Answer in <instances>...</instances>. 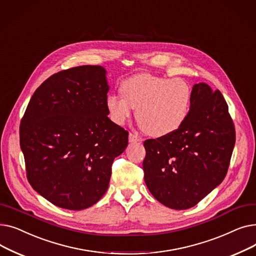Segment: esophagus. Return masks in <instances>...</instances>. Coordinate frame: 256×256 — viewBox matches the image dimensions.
Instances as JSON below:
<instances>
[{
	"instance_id": "34e87169",
	"label": "esophagus",
	"mask_w": 256,
	"mask_h": 256,
	"mask_svg": "<svg viewBox=\"0 0 256 256\" xmlns=\"http://www.w3.org/2000/svg\"><path fill=\"white\" fill-rule=\"evenodd\" d=\"M128 141H130V143H137V142H142L143 140H142V138L138 137L137 134H135V132H130V135H128Z\"/></svg>"
}]
</instances>
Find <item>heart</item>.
<instances>
[{"mask_svg": "<svg viewBox=\"0 0 256 256\" xmlns=\"http://www.w3.org/2000/svg\"><path fill=\"white\" fill-rule=\"evenodd\" d=\"M122 96L109 94L106 108L114 124L121 126L137 108L136 118L142 130L154 137H164L178 130L190 112L193 91L180 78H167L140 74L120 85Z\"/></svg>", "mask_w": 256, "mask_h": 256, "instance_id": "heart-1", "label": "heart"}]
</instances>
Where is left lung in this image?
Returning a JSON list of instances; mask_svg holds the SVG:
<instances>
[{"label":"left lung","mask_w":256,"mask_h":256,"mask_svg":"<svg viewBox=\"0 0 256 256\" xmlns=\"http://www.w3.org/2000/svg\"><path fill=\"white\" fill-rule=\"evenodd\" d=\"M190 112L170 135L144 141V180L152 196L173 210H186L226 176L236 143L234 121L219 90L193 86Z\"/></svg>","instance_id":"obj_1"}]
</instances>
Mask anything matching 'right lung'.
<instances>
[{
    "instance_id": "add662e5",
    "label": "right lung",
    "mask_w": 256,
    "mask_h": 256,
    "mask_svg": "<svg viewBox=\"0 0 256 256\" xmlns=\"http://www.w3.org/2000/svg\"><path fill=\"white\" fill-rule=\"evenodd\" d=\"M106 70L83 65L59 72L31 98L20 126L26 178L52 204L85 210L104 196L128 132L108 117Z\"/></svg>"
}]
</instances>
